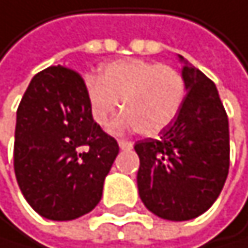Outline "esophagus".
<instances>
[{
	"instance_id": "34e87169",
	"label": "esophagus",
	"mask_w": 248,
	"mask_h": 248,
	"mask_svg": "<svg viewBox=\"0 0 248 248\" xmlns=\"http://www.w3.org/2000/svg\"><path fill=\"white\" fill-rule=\"evenodd\" d=\"M118 144H120V148L121 150H130L133 147V142H130V140H124V139L118 140Z\"/></svg>"
}]
</instances>
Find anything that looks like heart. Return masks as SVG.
Instances as JSON below:
<instances>
[{
	"label": "heart",
	"mask_w": 248,
	"mask_h": 248,
	"mask_svg": "<svg viewBox=\"0 0 248 248\" xmlns=\"http://www.w3.org/2000/svg\"><path fill=\"white\" fill-rule=\"evenodd\" d=\"M84 91L91 116L100 127L108 125L121 101L124 112L113 121L112 130H140L153 136L177 118L186 97V83L171 65L132 59L104 66L101 77H88Z\"/></svg>",
	"instance_id": "b5f03b06"
}]
</instances>
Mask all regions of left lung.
Returning <instances> with one entry per match:
<instances>
[{
    "instance_id": "left-lung-1",
    "label": "left lung",
    "mask_w": 248,
    "mask_h": 248,
    "mask_svg": "<svg viewBox=\"0 0 248 248\" xmlns=\"http://www.w3.org/2000/svg\"><path fill=\"white\" fill-rule=\"evenodd\" d=\"M185 66L186 97L159 139L138 140V189L145 207L171 221L202 215L218 199L229 174V120L215 83Z\"/></svg>"
}]
</instances>
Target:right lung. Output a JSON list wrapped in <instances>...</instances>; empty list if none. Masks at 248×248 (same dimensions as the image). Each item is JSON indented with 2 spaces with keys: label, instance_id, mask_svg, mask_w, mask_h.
Here are the masks:
<instances>
[{
  "label": "right lung",
  "instance_id": "obj_1",
  "mask_svg": "<svg viewBox=\"0 0 248 248\" xmlns=\"http://www.w3.org/2000/svg\"><path fill=\"white\" fill-rule=\"evenodd\" d=\"M118 151L92 120L78 72L62 65L37 72L16 112L13 165L39 215L68 221L91 212Z\"/></svg>",
  "mask_w": 248,
  "mask_h": 248
}]
</instances>
